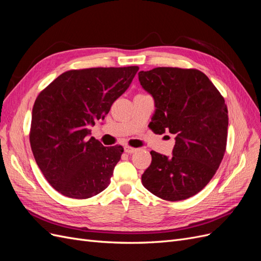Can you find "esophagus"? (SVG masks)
<instances>
[{
	"label": "esophagus",
	"instance_id": "obj_1",
	"mask_svg": "<svg viewBox=\"0 0 261 261\" xmlns=\"http://www.w3.org/2000/svg\"><path fill=\"white\" fill-rule=\"evenodd\" d=\"M124 151L126 153H134V152L137 151V149L136 148H133V147H129V146H125L124 147Z\"/></svg>",
	"mask_w": 261,
	"mask_h": 261
}]
</instances>
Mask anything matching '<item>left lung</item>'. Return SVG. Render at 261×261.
Masks as SVG:
<instances>
[{"mask_svg": "<svg viewBox=\"0 0 261 261\" xmlns=\"http://www.w3.org/2000/svg\"><path fill=\"white\" fill-rule=\"evenodd\" d=\"M143 88L154 100L149 124L154 134L175 135L173 155L151 151L143 185L159 198H189L206 186L223 159L227 108L209 78L198 69L156 67L138 73Z\"/></svg>", "mask_w": 261, "mask_h": 261, "instance_id": "8db88e82", "label": "left lung"}]
</instances>
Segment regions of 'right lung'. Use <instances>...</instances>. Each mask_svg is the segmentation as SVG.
<instances>
[{"label":"right lung","mask_w":261,"mask_h":261,"mask_svg":"<svg viewBox=\"0 0 261 261\" xmlns=\"http://www.w3.org/2000/svg\"><path fill=\"white\" fill-rule=\"evenodd\" d=\"M138 66L93 67L63 73L43 89L33 108L30 146L49 184L69 198L87 199L109 186L124 151L89 138L128 88Z\"/></svg>","instance_id":"1"}]
</instances>
